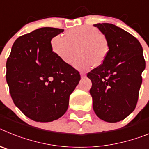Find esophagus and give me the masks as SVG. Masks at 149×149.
Masks as SVG:
<instances>
[{
    "label": "esophagus",
    "mask_w": 149,
    "mask_h": 149,
    "mask_svg": "<svg viewBox=\"0 0 149 149\" xmlns=\"http://www.w3.org/2000/svg\"><path fill=\"white\" fill-rule=\"evenodd\" d=\"M81 77H86V74H84V73H83V72H81Z\"/></svg>",
    "instance_id": "34e87169"
}]
</instances>
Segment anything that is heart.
I'll return each mask as SVG.
<instances>
[{
  "instance_id": "1",
  "label": "heart",
  "mask_w": 149,
  "mask_h": 149,
  "mask_svg": "<svg viewBox=\"0 0 149 149\" xmlns=\"http://www.w3.org/2000/svg\"><path fill=\"white\" fill-rule=\"evenodd\" d=\"M54 53L65 63H69L74 55L72 65L81 71H88L93 65L99 66L109 53V42L105 36L95 27L82 26L68 30L65 36L57 35L51 40Z\"/></svg>"
}]
</instances>
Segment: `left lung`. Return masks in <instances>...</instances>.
<instances>
[{
  "label": "left lung",
  "instance_id": "1",
  "mask_svg": "<svg viewBox=\"0 0 149 149\" xmlns=\"http://www.w3.org/2000/svg\"><path fill=\"white\" fill-rule=\"evenodd\" d=\"M109 42L102 64L87 74L95 113L107 122L123 120L136 106L146 68L143 48L134 36L108 23L96 24Z\"/></svg>",
  "mask_w": 149,
  "mask_h": 149
}]
</instances>
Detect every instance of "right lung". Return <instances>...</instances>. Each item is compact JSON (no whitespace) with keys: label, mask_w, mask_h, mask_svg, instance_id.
Instances as JSON below:
<instances>
[{"label":"right lung","mask_w":149,"mask_h":149,"mask_svg":"<svg viewBox=\"0 0 149 149\" xmlns=\"http://www.w3.org/2000/svg\"><path fill=\"white\" fill-rule=\"evenodd\" d=\"M63 29L42 27L18 37L6 61V78L15 106L36 122L64 115L81 75L54 53L52 38Z\"/></svg>","instance_id":"1"}]
</instances>
